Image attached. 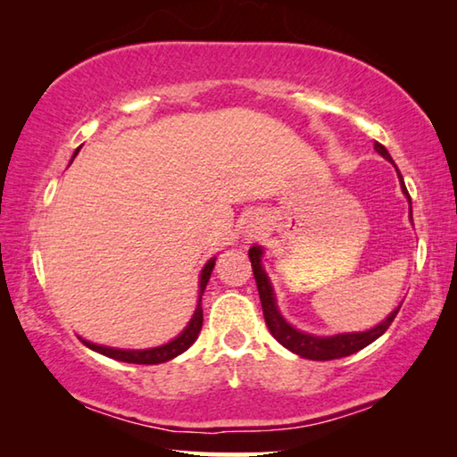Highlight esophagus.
<instances>
[{"label": "esophagus", "instance_id": "obj_1", "mask_svg": "<svg viewBox=\"0 0 457 457\" xmlns=\"http://www.w3.org/2000/svg\"><path fill=\"white\" fill-rule=\"evenodd\" d=\"M262 229H264V226H262V223H247L245 229H244L245 244H250L252 239H258L262 236Z\"/></svg>", "mask_w": 457, "mask_h": 457}]
</instances>
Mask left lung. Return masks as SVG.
I'll list each match as a JSON object with an SVG mask.
<instances>
[{"mask_svg":"<svg viewBox=\"0 0 457 457\" xmlns=\"http://www.w3.org/2000/svg\"><path fill=\"white\" fill-rule=\"evenodd\" d=\"M375 151L381 154L383 159L393 163L389 151L385 149L381 143H375ZM395 165V163H393ZM397 177L401 183V191L409 201V220L413 221L411 215V197H409L407 187L403 183V177H401L399 169H397ZM252 262V270H253V278H256L258 284V292H260V303H262V311H264V319L268 324V330L272 332V337L280 343L286 349L292 351L294 354L303 359H311V361H332V359H343L349 357L353 353H359L361 349H365L373 340H377L383 332L391 327V322L395 320V316L399 312L401 304L393 311L385 320H381L377 327L362 330V332H340V335H332V337H316L311 335V332L298 330L294 328L292 324L284 319L280 308H278L276 303V294H274V286L270 282V278L266 274L264 266H262V258H264V247L262 245H252L250 252H247Z\"/></svg>","mask_w":457,"mask_h":457,"instance_id":"obj_1","label":"left lung"}]
</instances>
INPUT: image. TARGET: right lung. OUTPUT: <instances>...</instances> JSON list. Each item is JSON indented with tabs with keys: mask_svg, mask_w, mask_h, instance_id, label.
<instances>
[{
	"mask_svg": "<svg viewBox=\"0 0 457 457\" xmlns=\"http://www.w3.org/2000/svg\"><path fill=\"white\" fill-rule=\"evenodd\" d=\"M79 151H80V146L74 151L71 163L74 161L76 154H79ZM215 260H218V258L207 260V264L204 266V270H201V274H199V292H197L199 296H197V306H195V312H193V316H191V320L187 322V327H185L173 340H169V343L153 346V349H117V346H104V345L90 343V340H84L82 337H79V338L88 346V349L104 354V357H108V359L122 361V362H135V365H159V362H167V361L175 359L177 354L187 351L199 337L201 324H204V308H201V296H204L205 286L212 278Z\"/></svg>",
	"mask_w": 457,
	"mask_h": 457,
	"instance_id": "1",
	"label": "right lung"
}]
</instances>
